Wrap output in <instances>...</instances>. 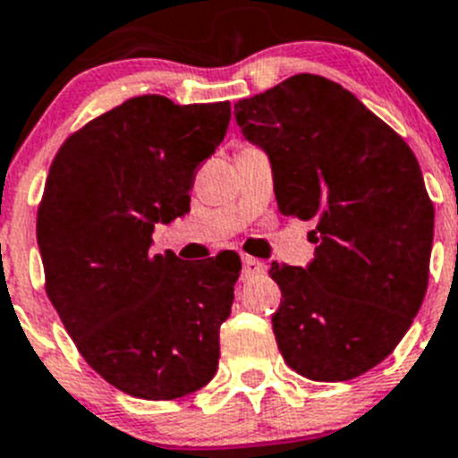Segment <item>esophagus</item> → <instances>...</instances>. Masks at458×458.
<instances>
[{
    "instance_id": "esophagus-1",
    "label": "esophagus",
    "mask_w": 458,
    "mask_h": 458,
    "mask_svg": "<svg viewBox=\"0 0 458 458\" xmlns=\"http://www.w3.org/2000/svg\"><path fill=\"white\" fill-rule=\"evenodd\" d=\"M242 265H244V267H242V278H244V281H251V278L260 276V274H265V269H267L265 262L256 260V258L251 256H244Z\"/></svg>"
}]
</instances>
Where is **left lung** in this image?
I'll return each mask as SVG.
<instances>
[{
  "mask_svg": "<svg viewBox=\"0 0 458 458\" xmlns=\"http://www.w3.org/2000/svg\"><path fill=\"white\" fill-rule=\"evenodd\" d=\"M234 119L269 157L281 214L316 221V258L269 269L285 364L320 383L367 373L427 295L433 205L415 154L355 94L311 73L234 103Z\"/></svg>",
  "mask_w": 458,
  "mask_h": 458,
  "instance_id": "8db88e82",
  "label": "left lung"
}]
</instances>
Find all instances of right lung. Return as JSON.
Returning <instances> with one entry per match:
<instances>
[{"mask_svg":"<svg viewBox=\"0 0 458 458\" xmlns=\"http://www.w3.org/2000/svg\"><path fill=\"white\" fill-rule=\"evenodd\" d=\"M228 122V101L135 97L66 138L50 165L37 218L46 293L87 364L138 399H180L216 373L240 256L182 262L154 253L152 233L189 212L193 173Z\"/></svg>","mask_w":458,"mask_h":458,"instance_id":"add662e5","label":"right lung"}]
</instances>
